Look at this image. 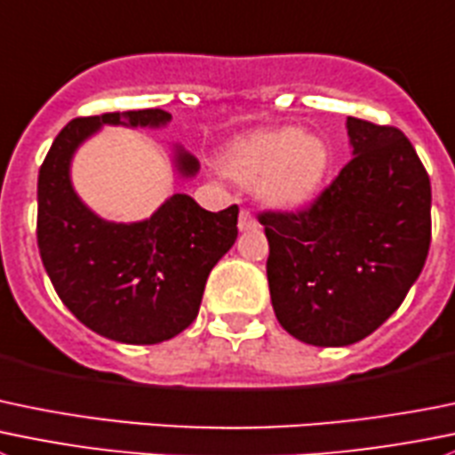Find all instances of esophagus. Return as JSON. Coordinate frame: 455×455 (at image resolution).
Returning <instances> with one entry per match:
<instances>
[{
  "label": "esophagus",
  "instance_id": "esophagus-1",
  "mask_svg": "<svg viewBox=\"0 0 455 455\" xmlns=\"http://www.w3.org/2000/svg\"><path fill=\"white\" fill-rule=\"evenodd\" d=\"M237 228H240V231H253V228H258V220L253 218L251 211L242 209L240 218H237Z\"/></svg>",
  "mask_w": 455,
  "mask_h": 455
}]
</instances>
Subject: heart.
<instances>
[{"mask_svg":"<svg viewBox=\"0 0 455 455\" xmlns=\"http://www.w3.org/2000/svg\"><path fill=\"white\" fill-rule=\"evenodd\" d=\"M331 164L329 144L295 126L262 129L224 151L220 169L240 184H253L277 209H293L317 193Z\"/></svg>","mask_w":455,"mask_h":455,"instance_id":"1","label":"heart"}]
</instances>
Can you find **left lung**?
<instances>
[{
	"label": "left lung",
	"instance_id": "1",
	"mask_svg": "<svg viewBox=\"0 0 455 455\" xmlns=\"http://www.w3.org/2000/svg\"><path fill=\"white\" fill-rule=\"evenodd\" d=\"M354 157L299 211H262L277 322L299 342L347 347L407 298L431 244V182L395 126L349 117Z\"/></svg>",
	"mask_w": 455,
	"mask_h": 455
}]
</instances>
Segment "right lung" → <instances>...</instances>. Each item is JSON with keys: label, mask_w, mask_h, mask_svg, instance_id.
I'll use <instances>...</instances> for the list:
<instances>
[{"label": "right lung", "mask_w": 455, "mask_h": 455, "mask_svg": "<svg viewBox=\"0 0 455 455\" xmlns=\"http://www.w3.org/2000/svg\"><path fill=\"white\" fill-rule=\"evenodd\" d=\"M162 108L104 113L68 122L37 180V246L61 302L82 324L124 345H157L182 333L200 311L206 277L237 237V209L211 213L184 193L144 222L97 218L70 184V160L101 124L164 126ZM184 178L200 169L178 148Z\"/></svg>", "instance_id": "obj_1"}]
</instances>
